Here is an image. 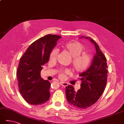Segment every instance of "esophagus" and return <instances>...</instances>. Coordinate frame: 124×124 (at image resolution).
I'll use <instances>...</instances> for the list:
<instances>
[{
  "label": "esophagus",
  "instance_id": "34e87169",
  "mask_svg": "<svg viewBox=\"0 0 124 124\" xmlns=\"http://www.w3.org/2000/svg\"><path fill=\"white\" fill-rule=\"evenodd\" d=\"M59 83H60V85L62 86L63 87H66V86H67V85H68V83H65V82H63V81H60Z\"/></svg>",
  "mask_w": 124,
  "mask_h": 124
}]
</instances>
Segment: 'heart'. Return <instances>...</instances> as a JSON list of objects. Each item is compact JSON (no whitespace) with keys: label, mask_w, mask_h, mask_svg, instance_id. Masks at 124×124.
Instances as JSON below:
<instances>
[{"label":"heart","mask_w":124,"mask_h":124,"mask_svg":"<svg viewBox=\"0 0 124 124\" xmlns=\"http://www.w3.org/2000/svg\"><path fill=\"white\" fill-rule=\"evenodd\" d=\"M63 47L72 58L71 64L72 69L77 73H81L85 71L89 67L91 62V58L88 54L81 53L84 52L83 46L78 42H70L65 44ZM58 50L54 48L50 54V61H54L58 55ZM66 71H60L59 77L63 78Z\"/></svg>","instance_id":"heart-1"}]
</instances>
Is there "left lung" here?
Wrapping results in <instances>:
<instances>
[{"label":"left lung","instance_id":"8db88e82","mask_svg":"<svg viewBox=\"0 0 124 124\" xmlns=\"http://www.w3.org/2000/svg\"><path fill=\"white\" fill-rule=\"evenodd\" d=\"M88 39L94 44L96 53L92 64L86 71L80 73V88L77 92L72 85L65 88L66 99L71 106L78 109H86L95 104L103 93L107 79L106 58L97 44L88 37H81Z\"/></svg>","mask_w":124,"mask_h":124}]
</instances>
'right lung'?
<instances>
[{
  "label": "right lung",
  "instance_id": "add662e5",
  "mask_svg": "<svg viewBox=\"0 0 124 124\" xmlns=\"http://www.w3.org/2000/svg\"><path fill=\"white\" fill-rule=\"evenodd\" d=\"M61 37L55 34L41 37L32 43L20 58L17 72L19 90L30 104L43 105L50 99L51 83L41 78L40 72Z\"/></svg>",
  "mask_w": 124,
  "mask_h": 124
}]
</instances>
